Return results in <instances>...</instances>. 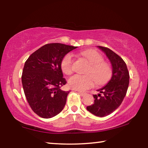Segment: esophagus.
<instances>
[{
    "instance_id": "1",
    "label": "esophagus",
    "mask_w": 148,
    "mask_h": 148,
    "mask_svg": "<svg viewBox=\"0 0 148 148\" xmlns=\"http://www.w3.org/2000/svg\"><path fill=\"white\" fill-rule=\"evenodd\" d=\"M79 94L80 96H84L85 95H86V92H79Z\"/></svg>"
}]
</instances>
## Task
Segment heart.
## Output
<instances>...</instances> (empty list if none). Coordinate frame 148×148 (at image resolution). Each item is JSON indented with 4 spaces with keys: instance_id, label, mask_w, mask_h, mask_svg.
<instances>
[{
    "instance_id": "b5f03b06",
    "label": "heart",
    "mask_w": 148,
    "mask_h": 148,
    "mask_svg": "<svg viewBox=\"0 0 148 148\" xmlns=\"http://www.w3.org/2000/svg\"><path fill=\"white\" fill-rule=\"evenodd\" d=\"M90 63L85 75H74L69 79L68 85L73 90L84 91L92 88L94 82L97 85H103L108 82L112 75L110 64L104 61L102 56L94 50H88L80 53ZM60 68L66 75L73 71V57L71 53L63 56L60 62Z\"/></svg>"
}]
</instances>
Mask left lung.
I'll use <instances>...</instances> for the list:
<instances>
[{
  "instance_id": "1",
  "label": "left lung",
  "mask_w": 148,
  "mask_h": 148,
  "mask_svg": "<svg viewBox=\"0 0 148 148\" xmlns=\"http://www.w3.org/2000/svg\"><path fill=\"white\" fill-rule=\"evenodd\" d=\"M106 54L112 64V76L108 84L93 95L94 104L87 106V110L97 116L104 117L119 108L126 96L129 84V73L127 64L118 54L104 46H98Z\"/></svg>"
}]
</instances>
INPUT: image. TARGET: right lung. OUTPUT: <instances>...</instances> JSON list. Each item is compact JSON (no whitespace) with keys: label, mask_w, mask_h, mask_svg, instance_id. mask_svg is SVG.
Wrapping results in <instances>:
<instances>
[{"label":"right lung","mask_w":148,"mask_h":148,"mask_svg":"<svg viewBox=\"0 0 148 148\" xmlns=\"http://www.w3.org/2000/svg\"><path fill=\"white\" fill-rule=\"evenodd\" d=\"M77 47L60 43L42 46L24 64L21 82L32 110L44 119L52 118L63 109L69 91L60 88L66 84L60 68L64 55Z\"/></svg>","instance_id":"right-lung-1"}]
</instances>
